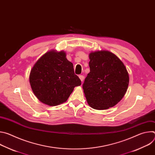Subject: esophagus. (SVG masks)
Wrapping results in <instances>:
<instances>
[{
	"label": "esophagus",
	"mask_w": 155,
	"mask_h": 155,
	"mask_svg": "<svg viewBox=\"0 0 155 155\" xmlns=\"http://www.w3.org/2000/svg\"><path fill=\"white\" fill-rule=\"evenodd\" d=\"M79 78H80V80L81 81V82H83V80H84V76L83 75H79Z\"/></svg>",
	"instance_id": "1"
}]
</instances>
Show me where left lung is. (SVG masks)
Wrapping results in <instances>:
<instances>
[{
  "instance_id": "left-lung-1",
  "label": "left lung",
  "mask_w": 155,
  "mask_h": 155,
  "mask_svg": "<svg viewBox=\"0 0 155 155\" xmlns=\"http://www.w3.org/2000/svg\"><path fill=\"white\" fill-rule=\"evenodd\" d=\"M89 58L90 72L83 84L87 102L96 110L113 107L127 91L129 77L125 65L108 51L91 52Z\"/></svg>"
}]
</instances>
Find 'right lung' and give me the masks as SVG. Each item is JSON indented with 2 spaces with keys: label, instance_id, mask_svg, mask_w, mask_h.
I'll use <instances>...</instances> for the list:
<instances>
[{
  "label": "right lung",
  "instance_id": "1",
  "mask_svg": "<svg viewBox=\"0 0 155 155\" xmlns=\"http://www.w3.org/2000/svg\"><path fill=\"white\" fill-rule=\"evenodd\" d=\"M29 82L32 90L42 103L56 106L67 101L74 87L81 85L73 64L64 51L50 50L41 56L32 67Z\"/></svg>",
  "mask_w": 155,
  "mask_h": 155
}]
</instances>
